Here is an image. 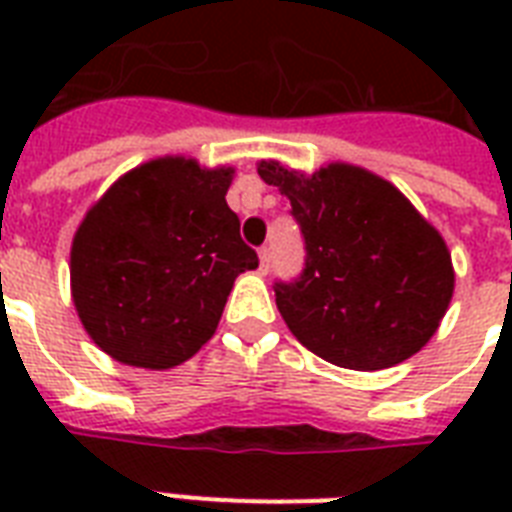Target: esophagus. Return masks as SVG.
I'll use <instances>...</instances> for the list:
<instances>
[{
	"label": "esophagus",
	"mask_w": 512,
	"mask_h": 512,
	"mask_svg": "<svg viewBox=\"0 0 512 512\" xmlns=\"http://www.w3.org/2000/svg\"><path fill=\"white\" fill-rule=\"evenodd\" d=\"M257 257H260V271L268 273V265H271V247L257 249Z\"/></svg>",
	"instance_id": "34e87169"
}]
</instances>
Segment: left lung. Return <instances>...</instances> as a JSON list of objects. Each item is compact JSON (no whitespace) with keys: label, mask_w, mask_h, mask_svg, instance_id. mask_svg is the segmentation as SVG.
<instances>
[{"label":"left lung","mask_w":512,"mask_h":512,"mask_svg":"<svg viewBox=\"0 0 512 512\" xmlns=\"http://www.w3.org/2000/svg\"><path fill=\"white\" fill-rule=\"evenodd\" d=\"M257 175L287 196L303 233V273L273 289L305 348L372 372L436 335L454 292L452 255L396 185L353 164L303 175L260 162Z\"/></svg>","instance_id":"left-lung-1"}]
</instances>
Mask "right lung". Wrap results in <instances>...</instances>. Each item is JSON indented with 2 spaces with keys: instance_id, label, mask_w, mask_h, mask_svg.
Instances as JSON below:
<instances>
[{
  "instance_id": "right-lung-1",
  "label": "right lung",
  "mask_w": 512,
  "mask_h": 512,
  "mask_svg": "<svg viewBox=\"0 0 512 512\" xmlns=\"http://www.w3.org/2000/svg\"><path fill=\"white\" fill-rule=\"evenodd\" d=\"M231 167L164 156L119 177L71 244V295L87 335L143 369L183 364L215 335L233 281L257 268L225 193Z\"/></svg>"
}]
</instances>
